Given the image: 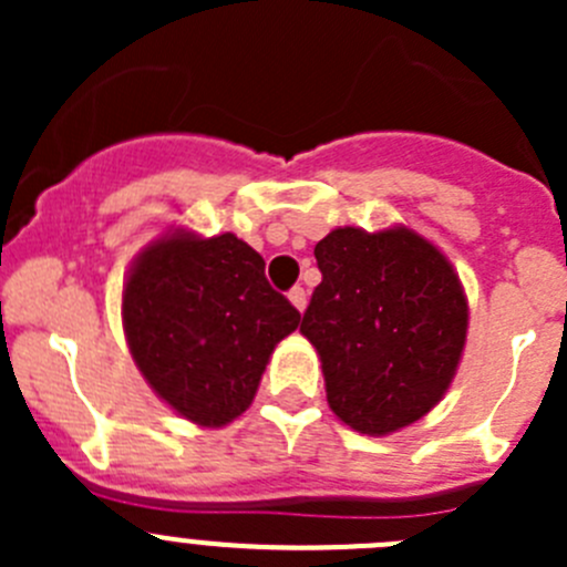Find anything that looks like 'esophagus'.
Returning a JSON list of instances; mask_svg holds the SVG:
<instances>
[{"instance_id": "1", "label": "esophagus", "mask_w": 567, "mask_h": 567, "mask_svg": "<svg viewBox=\"0 0 567 567\" xmlns=\"http://www.w3.org/2000/svg\"><path fill=\"white\" fill-rule=\"evenodd\" d=\"M288 299H290V305L296 307V310L305 312V307H307V290L305 288H293L288 293Z\"/></svg>"}]
</instances>
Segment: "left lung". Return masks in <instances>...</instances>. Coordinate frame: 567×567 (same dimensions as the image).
<instances>
[{"instance_id": "1", "label": "left lung", "mask_w": 567, "mask_h": 567, "mask_svg": "<svg viewBox=\"0 0 567 567\" xmlns=\"http://www.w3.org/2000/svg\"><path fill=\"white\" fill-rule=\"evenodd\" d=\"M316 260L323 279L301 334L323 364L329 409L368 436L425 416L466 346L468 305L447 257L409 227H337Z\"/></svg>"}]
</instances>
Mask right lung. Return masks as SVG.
<instances>
[{
	"label": "right lung",
	"mask_w": 567,
	"mask_h": 567,
	"mask_svg": "<svg viewBox=\"0 0 567 567\" xmlns=\"http://www.w3.org/2000/svg\"><path fill=\"white\" fill-rule=\"evenodd\" d=\"M299 320L268 285L262 257L233 233L156 238L123 288L136 368L169 409L203 427L227 425L249 409L274 348Z\"/></svg>",
	"instance_id": "add662e5"
}]
</instances>
